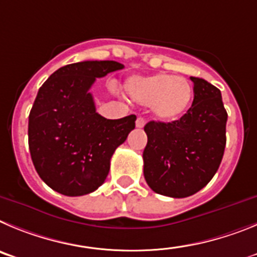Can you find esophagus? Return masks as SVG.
<instances>
[{"label":"esophagus","mask_w":257,"mask_h":257,"mask_svg":"<svg viewBox=\"0 0 257 257\" xmlns=\"http://www.w3.org/2000/svg\"><path fill=\"white\" fill-rule=\"evenodd\" d=\"M146 124V120L143 119V117H138L137 121H136V125H137V128H143Z\"/></svg>","instance_id":"obj_1"}]
</instances>
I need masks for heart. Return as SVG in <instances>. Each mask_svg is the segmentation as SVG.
Masks as SVG:
<instances>
[{
  "mask_svg": "<svg viewBox=\"0 0 257 257\" xmlns=\"http://www.w3.org/2000/svg\"><path fill=\"white\" fill-rule=\"evenodd\" d=\"M125 89L133 101L141 105H151L155 116L163 121L180 119L188 111L193 100L191 83L172 74L132 78Z\"/></svg>",
  "mask_w": 257,
  "mask_h": 257,
  "instance_id": "1",
  "label": "heart"
}]
</instances>
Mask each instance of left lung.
<instances>
[{
	"instance_id": "obj_1",
	"label": "left lung",
	"mask_w": 257,
	"mask_h": 257,
	"mask_svg": "<svg viewBox=\"0 0 257 257\" xmlns=\"http://www.w3.org/2000/svg\"><path fill=\"white\" fill-rule=\"evenodd\" d=\"M191 80L195 97L183 116L145 125L146 182L159 195L174 198L195 195L209 183L220 166L226 142L228 114L220 91L201 78Z\"/></svg>"
}]
</instances>
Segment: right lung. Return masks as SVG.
I'll return each mask as SVG.
<instances>
[{"label":"right lung","mask_w":257,"mask_h":257,"mask_svg":"<svg viewBox=\"0 0 257 257\" xmlns=\"http://www.w3.org/2000/svg\"><path fill=\"white\" fill-rule=\"evenodd\" d=\"M123 68L108 60L75 62L57 69L39 88L29 114V150L41 179L61 195L96 191L115 150L136 128V115L101 116L89 92L96 78Z\"/></svg>","instance_id":"right-lung-1"}]
</instances>
